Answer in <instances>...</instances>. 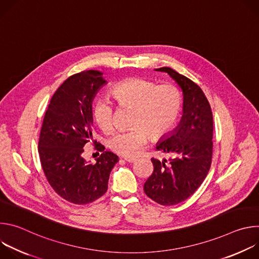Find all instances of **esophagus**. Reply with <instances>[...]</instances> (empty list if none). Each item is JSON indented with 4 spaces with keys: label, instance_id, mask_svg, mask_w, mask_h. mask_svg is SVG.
<instances>
[{
    "label": "esophagus",
    "instance_id": "34e87169",
    "mask_svg": "<svg viewBox=\"0 0 259 259\" xmlns=\"http://www.w3.org/2000/svg\"><path fill=\"white\" fill-rule=\"evenodd\" d=\"M124 160H125L126 162H128V163H134V162H136V159H135V158H128V157H125Z\"/></svg>",
    "mask_w": 259,
    "mask_h": 259
}]
</instances>
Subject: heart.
Returning <instances> with one entry per match:
<instances>
[{
	"label": "heart",
	"mask_w": 259,
	"mask_h": 259,
	"mask_svg": "<svg viewBox=\"0 0 259 259\" xmlns=\"http://www.w3.org/2000/svg\"><path fill=\"white\" fill-rule=\"evenodd\" d=\"M112 93L121 105L133 107L129 130L116 132L108 139L114 152L136 156L149 140L168 133L176 124L181 110V94L173 85L156 83L142 78H130L117 84ZM114 104L107 97H98L92 105V117L103 131L113 128Z\"/></svg>",
	"instance_id": "1"
}]
</instances>
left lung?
Instances as JSON below:
<instances>
[{
    "label": "left lung",
    "mask_w": 259,
    "mask_h": 259,
    "mask_svg": "<svg viewBox=\"0 0 259 259\" xmlns=\"http://www.w3.org/2000/svg\"><path fill=\"white\" fill-rule=\"evenodd\" d=\"M166 72L183 95L179 124L163 135L157 150L175 157L162 162L153 158L154 172L144 183L145 195L164 206L179 204L190 198L206 178L212 160L213 117L202 89L192 80L170 67L156 68Z\"/></svg>",
    "instance_id": "left-lung-1"
}]
</instances>
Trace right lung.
Instances as JSON below:
<instances>
[{
  "label": "right lung",
  "instance_id": "add662e5",
  "mask_svg": "<svg viewBox=\"0 0 259 259\" xmlns=\"http://www.w3.org/2000/svg\"><path fill=\"white\" fill-rule=\"evenodd\" d=\"M103 73L87 70L66 79L52 96L44 117L39 155L52 189L64 200L79 205L91 203L107 191L109 174L119 158L105 151L95 164L83 157L84 147L93 141L92 102L107 84Z\"/></svg>",
  "mask_w": 259,
  "mask_h": 259
}]
</instances>
